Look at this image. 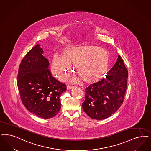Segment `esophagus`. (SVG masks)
<instances>
[{
	"label": "esophagus",
	"mask_w": 151,
	"mask_h": 151,
	"mask_svg": "<svg viewBox=\"0 0 151 151\" xmlns=\"http://www.w3.org/2000/svg\"><path fill=\"white\" fill-rule=\"evenodd\" d=\"M74 87H75V86H73V85H67V89L68 90H69V89H73Z\"/></svg>",
	"instance_id": "obj_1"
}]
</instances>
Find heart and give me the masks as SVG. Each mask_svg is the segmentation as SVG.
I'll list each match as a JSON object with an SVG mask.
<instances>
[{"instance_id": "obj_1", "label": "heart", "mask_w": 151, "mask_h": 151, "mask_svg": "<svg viewBox=\"0 0 151 151\" xmlns=\"http://www.w3.org/2000/svg\"><path fill=\"white\" fill-rule=\"evenodd\" d=\"M109 61L106 50L95 45L69 47L63 49L62 55L54 54L52 71L60 81L67 78L74 63L78 75L86 81L98 80L102 76Z\"/></svg>"}]
</instances>
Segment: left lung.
I'll return each instance as SVG.
<instances>
[{"label": "left lung", "mask_w": 151, "mask_h": 151, "mask_svg": "<svg viewBox=\"0 0 151 151\" xmlns=\"http://www.w3.org/2000/svg\"><path fill=\"white\" fill-rule=\"evenodd\" d=\"M107 73L105 78L85 89L83 109L94 120H103L115 113L122 104L127 91L128 71L120 55Z\"/></svg>", "instance_id": "left-lung-1"}]
</instances>
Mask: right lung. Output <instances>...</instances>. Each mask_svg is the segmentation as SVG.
I'll list each match as a JSON object with an SVG mask.
<instances>
[{
  "instance_id": "right-lung-1",
  "label": "right lung",
  "mask_w": 151,
  "mask_h": 151,
  "mask_svg": "<svg viewBox=\"0 0 151 151\" xmlns=\"http://www.w3.org/2000/svg\"><path fill=\"white\" fill-rule=\"evenodd\" d=\"M37 44L26 54L18 68L17 86L22 102L31 113L48 119L57 115L61 107L60 98L66 85L54 78L49 61Z\"/></svg>"
}]
</instances>
